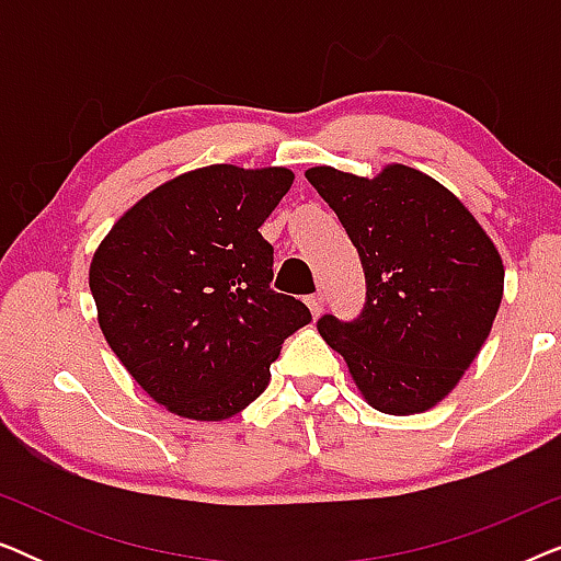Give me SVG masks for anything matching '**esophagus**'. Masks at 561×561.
I'll return each instance as SVG.
<instances>
[{
	"label": "esophagus",
	"instance_id": "34e87169",
	"mask_svg": "<svg viewBox=\"0 0 561 561\" xmlns=\"http://www.w3.org/2000/svg\"><path fill=\"white\" fill-rule=\"evenodd\" d=\"M306 306H309L311 317H313V319H319V317H321V311H324V296H321V294H313V296H309V298H306Z\"/></svg>",
	"mask_w": 561,
	"mask_h": 561
}]
</instances>
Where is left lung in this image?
Masks as SVG:
<instances>
[{
  "label": "left lung",
  "instance_id": "8db88e82",
  "mask_svg": "<svg viewBox=\"0 0 561 561\" xmlns=\"http://www.w3.org/2000/svg\"><path fill=\"white\" fill-rule=\"evenodd\" d=\"M306 179L332 206L363 260L357 324L319 319L359 396L390 416L442 403L480 355L503 298V260L472 211L432 175L388 163L378 175L313 165Z\"/></svg>",
  "mask_w": 561,
  "mask_h": 561
}]
</instances>
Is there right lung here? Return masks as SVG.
<instances>
[{
  "label": "right lung",
  "instance_id": "1",
  "mask_svg": "<svg viewBox=\"0 0 561 561\" xmlns=\"http://www.w3.org/2000/svg\"><path fill=\"white\" fill-rule=\"evenodd\" d=\"M294 179L283 165L181 173L129 206L91 257L106 344L175 416L248 409L283 340L311 321L301 301L271 290L273 248L257 232Z\"/></svg>",
  "mask_w": 561,
  "mask_h": 561
}]
</instances>
